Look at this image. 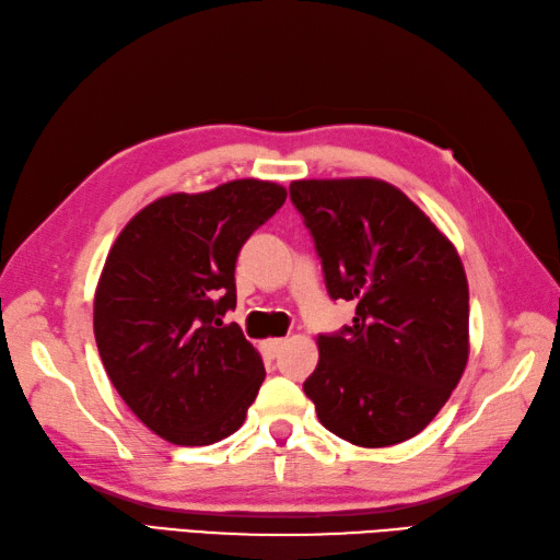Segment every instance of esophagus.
I'll use <instances>...</instances> for the list:
<instances>
[{
    "mask_svg": "<svg viewBox=\"0 0 560 560\" xmlns=\"http://www.w3.org/2000/svg\"><path fill=\"white\" fill-rule=\"evenodd\" d=\"M285 346V341L283 339H269V341H265L262 343V353H265V358H269V360H275L279 353H281V348Z\"/></svg>",
    "mask_w": 560,
    "mask_h": 560,
    "instance_id": "esophagus-1",
    "label": "esophagus"
}]
</instances>
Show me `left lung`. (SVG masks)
<instances>
[{"label": "left lung", "instance_id": "obj_1", "mask_svg": "<svg viewBox=\"0 0 560 560\" xmlns=\"http://www.w3.org/2000/svg\"><path fill=\"white\" fill-rule=\"evenodd\" d=\"M331 301L353 327L319 334L303 388L319 422L350 444L412 439L444 408L470 355V293L453 243L380 178L293 180Z\"/></svg>", "mask_w": 560, "mask_h": 560}]
</instances>
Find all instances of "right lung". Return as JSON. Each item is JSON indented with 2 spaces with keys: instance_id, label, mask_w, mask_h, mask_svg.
Listing matches in <instances>:
<instances>
[{
  "instance_id": "right-lung-1",
  "label": "right lung",
  "mask_w": 560,
  "mask_h": 560,
  "mask_svg": "<svg viewBox=\"0 0 560 560\" xmlns=\"http://www.w3.org/2000/svg\"><path fill=\"white\" fill-rule=\"evenodd\" d=\"M285 202L271 180L238 178L174 192L114 241L95 291V341L138 420L176 446H207L243 424L265 365L238 324L236 259Z\"/></svg>"
}]
</instances>
